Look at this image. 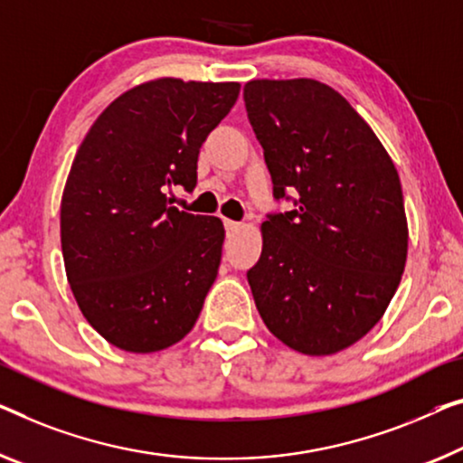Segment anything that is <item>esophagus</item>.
Returning <instances> with one entry per match:
<instances>
[{"label":"esophagus","instance_id":"esophagus-1","mask_svg":"<svg viewBox=\"0 0 463 463\" xmlns=\"http://www.w3.org/2000/svg\"><path fill=\"white\" fill-rule=\"evenodd\" d=\"M224 226H226V232H229V234H234V232H239L241 229H243V224L234 222V220H226Z\"/></svg>","mask_w":463,"mask_h":463}]
</instances>
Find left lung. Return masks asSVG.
Segmentation results:
<instances>
[{"mask_svg":"<svg viewBox=\"0 0 463 463\" xmlns=\"http://www.w3.org/2000/svg\"><path fill=\"white\" fill-rule=\"evenodd\" d=\"M250 122L274 197L298 210L261 224L250 272L268 330L299 354L333 355L370 333L408 260V218L395 164L351 103L314 79L250 80Z\"/></svg>","mask_w":463,"mask_h":463,"instance_id":"left-lung-1","label":"left lung"}]
</instances>
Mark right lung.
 I'll return each mask as SVG.
<instances>
[{
	"instance_id": "right-lung-1",
	"label": "right lung",
	"mask_w": 463,
	"mask_h": 463,
	"mask_svg": "<svg viewBox=\"0 0 463 463\" xmlns=\"http://www.w3.org/2000/svg\"><path fill=\"white\" fill-rule=\"evenodd\" d=\"M239 91V82H141L103 109L74 156L60 208L66 279L114 347L154 354L195 326L224 224L175 208L165 193L195 189L199 147Z\"/></svg>"
}]
</instances>
